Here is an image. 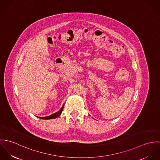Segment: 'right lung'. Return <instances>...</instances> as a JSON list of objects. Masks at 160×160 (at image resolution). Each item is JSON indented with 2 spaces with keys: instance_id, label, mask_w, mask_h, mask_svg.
Returning a JSON list of instances; mask_svg holds the SVG:
<instances>
[{
  "instance_id": "add662e5",
  "label": "right lung",
  "mask_w": 160,
  "mask_h": 160,
  "mask_svg": "<svg viewBox=\"0 0 160 160\" xmlns=\"http://www.w3.org/2000/svg\"><path fill=\"white\" fill-rule=\"evenodd\" d=\"M63 107H64V105L62 106V107L60 108V110L59 111H58L57 112H56V113H54V114H51V115L48 116H45V117H39V118H41V119H53V118H58L59 116H60V114H61L62 111H63Z\"/></svg>"
}]
</instances>
